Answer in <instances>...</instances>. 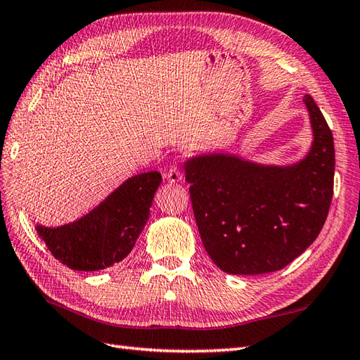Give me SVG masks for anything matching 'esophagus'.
Returning a JSON list of instances; mask_svg holds the SVG:
<instances>
[{
  "instance_id": "obj_1",
  "label": "esophagus",
  "mask_w": 360,
  "mask_h": 360,
  "mask_svg": "<svg viewBox=\"0 0 360 360\" xmlns=\"http://www.w3.org/2000/svg\"><path fill=\"white\" fill-rule=\"evenodd\" d=\"M181 179H183V174L175 166L171 167V169L166 172V180H167V183H171V185H174V183H179Z\"/></svg>"
}]
</instances>
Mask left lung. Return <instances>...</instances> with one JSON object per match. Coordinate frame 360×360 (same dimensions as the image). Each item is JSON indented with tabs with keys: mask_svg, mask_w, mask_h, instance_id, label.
I'll return each mask as SVG.
<instances>
[{
	"mask_svg": "<svg viewBox=\"0 0 360 360\" xmlns=\"http://www.w3.org/2000/svg\"><path fill=\"white\" fill-rule=\"evenodd\" d=\"M302 101L313 140L297 162L263 165L210 153L183 163L205 250L228 274L282 269L322 231L333 198L334 141L313 97Z\"/></svg>",
	"mask_w": 360,
	"mask_h": 360,
	"instance_id": "8db88e82",
	"label": "left lung"
}]
</instances>
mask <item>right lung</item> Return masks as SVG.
Masks as SVG:
<instances>
[{"mask_svg": "<svg viewBox=\"0 0 360 360\" xmlns=\"http://www.w3.org/2000/svg\"><path fill=\"white\" fill-rule=\"evenodd\" d=\"M160 183L158 171L137 174L77 220L61 226L37 225L35 229L63 265L75 271L106 269L132 251Z\"/></svg>", "mask_w": 360, "mask_h": 360, "instance_id": "add662e5", "label": "right lung"}]
</instances>
